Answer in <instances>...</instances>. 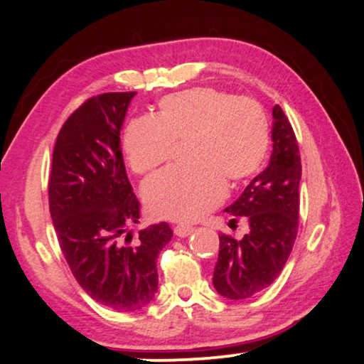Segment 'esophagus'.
<instances>
[{
	"label": "esophagus",
	"mask_w": 364,
	"mask_h": 364,
	"mask_svg": "<svg viewBox=\"0 0 364 364\" xmlns=\"http://www.w3.org/2000/svg\"><path fill=\"white\" fill-rule=\"evenodd\" d=\"M173 233H176L177 237H188L191 233H193V227H188V225H177L176 228H173Z\"/></svg>",
	"instance_id": "esophagus-1"
}]
</instances>
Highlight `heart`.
Listing matches in <instances>:
<instances>
[{"label":"heart","mask_w":364,"mask_h":364,"mask_svg":"<svg viewBox=\"0 0 364 364\" xmlns=\"http://www.w3.org/2000/svg\"><path fill=\"white\" fill-rule=\"evenodd\" d=\"M186 142L187 166L171 167L144 183L149 213L173 222H193L255 176L270 146L267 114L253 99L213 87L168 94L151 117L136 119L124 134V152L136 173L156 171Z\"/></svg>","instance_id":"heart-1"}]
</instances>
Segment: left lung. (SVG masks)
<instances>
[{
	"mask_svg": "<svg viewBox=\"0 0 364 364\" xmlns=\"http://www.w3.org/2000/svg\"><path fill=\"white\" fill-rule=\"evenodd\" d=\"M272 141L268 167L225 208L233 215L230 223L245 217L250 232L242 240L225 233L218 235L220 250L213 268V287L230 300L250 298L270 287L285 267L298 233L300 151L280 106L273 107Z\"/></svg>",
	"mask_w": 364,
	"mask_h": 364,
	"instance_id": "obj_1",
	"label": "left lung"
}]
</instances>
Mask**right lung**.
<instances>
[{
	"label": "right lung",
	"instance_id": "obj_1",
	"mask_svg": "<svg viewBox=\"0 0 364 364\" xmlns=\"http://www.w3.org/2000/svg\"><path fill=\"white\" fill-rule=\"evenodd\" d=\"M136 92L87 99L58 134L49 176V212L74 278L92 300L136 311L154 300L157 257L171 242L168 223L121 235L139 222V200L121 151V129Z\"/></svg>",
	"mask_w": 364,
	"mask_h": 364
}]
</instances>
